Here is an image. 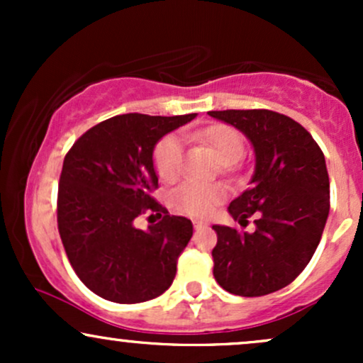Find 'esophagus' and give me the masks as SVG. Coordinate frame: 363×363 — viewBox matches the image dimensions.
<instances>
[{"label":"esophagus","instance_id":"1","mask_svg":"<svg viewBox=\"0 0 363 363\" xmlns=\"http://www.w3.org/2000/svg\"><path fill=\"white\" fill-rule=\"evenodd\" d=\"M193 225H194V228L196 230H199V228H205V227H208V223L206 222H203V220H193Z\"/></svg>","mask_w":363,"mask_h":363}]
</instances>
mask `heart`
Wrapping results in <instances>:
<instances>
[{"instance_id":"heart-1","label":"heart","mask_w":363,"mask_h":363,"mask_svg":"<svg viewBox=\"0 0 363 363\" xmlns=\"http://www.w3.org/2000/svg\"><path fill=\"white\" fill-rule=\"evenodd\" d=\"M199 140L206 143L223 164H234L244 153V140L234 128L216 124L199 133ZM182 141L176 135L164 136L153 150V165L162 181H172L182 169ZM227 196L222 184H206L199 181H186L169 196V203L179 213L205 216Z\"/></svg>"}]
</instances>
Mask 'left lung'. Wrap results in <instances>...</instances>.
Returning a JSON list of instances; mask_svg holds the SVG:
<instances>
[{"label":"left lung","mask_w":363,"mask_h":363,"mask_svg":"<svg viewBox=\"0 0 363 363\" xmlns=\"http://www.w3.org/2000/svg\"><path fill=\"white\" fill-rule=\"evenodd\" d=\"M252 143L251 187L228 206L240 225L256 215V230L213 225V277L223 290L261 297L290 285L309 264L329 215L324 153L311 133L289 116L268 109L210 111Z\"/></svg>","instance_id":"left-lung-1"}]
</instances>
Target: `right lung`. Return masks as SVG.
Instances as JSON below:
<instances>
[{"mask_svg": "<svg viewBox=\"0 0 363 363\" xmlns=\"http://www.w3.org/2000/svg\"><path fill=\"white\" fill-rule=\"evenodd\" d=\"M196 114L133 112L102 121L73 143L57 187V228L74 273L99 297L118 303L152 301L172 285L177 259L193 237L186 216L155 201L153 148ZM164 218L148 231L134 227L145 211Z\"/></svg>", "mask_w": 363, "mask_h": 363, "instance_id": "right-lung-1", "label": "right lung"}]
</instances>
